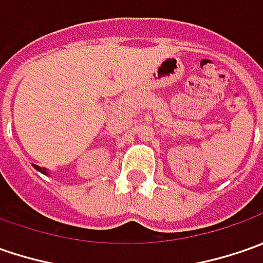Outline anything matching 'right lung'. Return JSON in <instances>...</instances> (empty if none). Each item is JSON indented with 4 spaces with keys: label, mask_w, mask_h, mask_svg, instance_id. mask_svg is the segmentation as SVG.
I'll list each match as a JSON object with an SVG mask.
<instances>
[{
    "label": "right lung",
    "mask_w": 263,
    "mask_h": 263,
    "mask_svg": "<svg viewBox=\"0 0 263 263\" xmlns=\"http://www.w3.org/2000/svg\"><path fill=\"white\" fill-rule=\"evenodd\" d=\"M33 167H35L36 170H37V171H41V173H45V174H46L45 168H41V167H37V165H33Z\"/></svg>",
    "instance_id": "1"
}]
</instances>
